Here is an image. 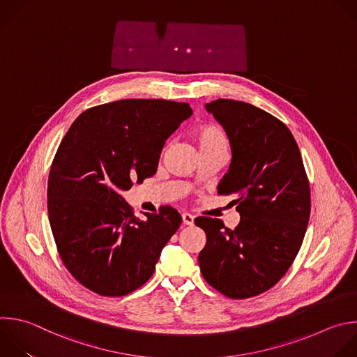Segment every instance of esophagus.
Returning a JSON list of instances; mask_svg holds the SVG:
<instances>
[{
  "label": "esophagus",
  "mask_w": 357,
  "mask_h": 357,
  "mask_svg": "<svg viewBox=\"0 0 357 357\" xmlns=\"http://www.w3.org/2000/svg\"><path fill=\"white\" fill-rule=\"evenodd\" d=\"M182 221L185 225H193V215L189 213L182 214Z\"/></svg>",
  "instance_id": "1"
}]
</instances>
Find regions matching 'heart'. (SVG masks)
Wrapping results in <instances>:
<instances>
[{
	"label": "heart",
	"mask_w": 357,
	"mask_h": 357,
	"mask_svg": "<svg viewBox=\"0 0 357 357\" xmlns=\"http://www.w3.org/2000/svg\"><path fill=\"white\" fill-rule=\"evenodd\" d=\"M193 139L199 149L200 155L211 153H229V140L225 132L215 125L200 126L193 133Z\"/></svg>",
	"instance_id": "1"
}]
</instances>
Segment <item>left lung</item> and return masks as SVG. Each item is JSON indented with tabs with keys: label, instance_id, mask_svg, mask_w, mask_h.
Masks as SVG:
<instances>
[{
	"label": "left lung",
	"instance_id": "8db88e82",
	"mask_svg": "<svg viewBox=\"0 0 357 357\" xmlns=\"http://www.w3.org/2000/svg\"><path fill=\"white\" fill-rule=\"evenodd\" d=\"M224 128L231 164L220 195L231 196L241 215L234 229L218 218L197 217L207 241L199 254L204 280L229 298H248L273 287L289 271L310 220V183L287 126L241 100L206 105Z\"/></svg>",
	"mask_w": 357,
	"mask_h": 357
}]
</instances>
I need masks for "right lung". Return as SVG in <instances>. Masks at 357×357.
Segmentation results:
<instances>
[{"mask_svg":"<svg viewBox=\"0 0 357 357\" xmlns=\"http://www.w3.org/2000/svg\"><path fill=\"white\" fill-rule=\"evenodd\" d=\"M192 114L185 102L123 99L81 113L61 140L47 182V211L64 266L91 291L121 297L154 273L182 222L162 206L142 220L122 197L157 172L165 140Z\"/></svg>","mask_w":357,"mask_h":357,"instance_id":"obj_1","label":"right lung"}]
</instances>
